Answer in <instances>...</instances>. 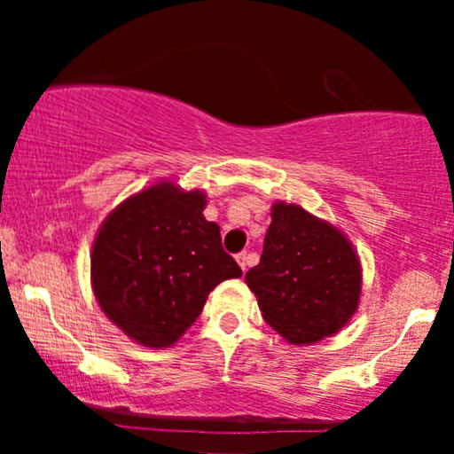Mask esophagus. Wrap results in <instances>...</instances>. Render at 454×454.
<instances>
[{"label": "esophagus", "mask_w": 454, "mask_h": 454, "mask_svg": "<svg viewBox=\"0 0 454 454\" xmlns=\"http://www.w3.org/2000/svg\"><path fill=\"white\" fill-rule=\"evenodd\" d=\"M237 262H239V267H241L243 270L247 269V264H249V254H247V252L237 254Z\"/></svg>", "instance_id": "esophagus-1"}]
</instances>
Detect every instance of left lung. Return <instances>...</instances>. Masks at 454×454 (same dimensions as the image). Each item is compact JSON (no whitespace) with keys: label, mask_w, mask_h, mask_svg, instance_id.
<instances>
[{"label":"left lung","mask_w":454,"mask_h":454,"mask_svg":"<svg viewBox=\"0 0 454 454\" xmlns=\"http://www.w3.org/2000/svg\"><path fill=\"white\" fill-rule=\"evenodd\" d=\"M245 281L267 325L293 343H314L340 331L356 311L361 264L337 228L278 202L262 256Z\"/></svg>","instance_id":"8db88e82"}]
</instances>
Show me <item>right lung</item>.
Instances as JSON below:
<instances>
[{
	"label": "right lung",
	"instance_id": "right-lung-1",
	"mask_svg": "<svg viewBox=\"0 0 454 454\" xmlns=\"http://www.w3.org/2000/svg\"><path fill=\"white\" fill-rule=\"evenodd\" d=\"M202 209L205 194L160 184L128 198L98 232L93 293L104 314L143 346H173L211 290L241 278V267L223 252L220 226Z\"/></svg>",
	"mask_w": 454,
	"mask_h": 454
}]
</instances>
